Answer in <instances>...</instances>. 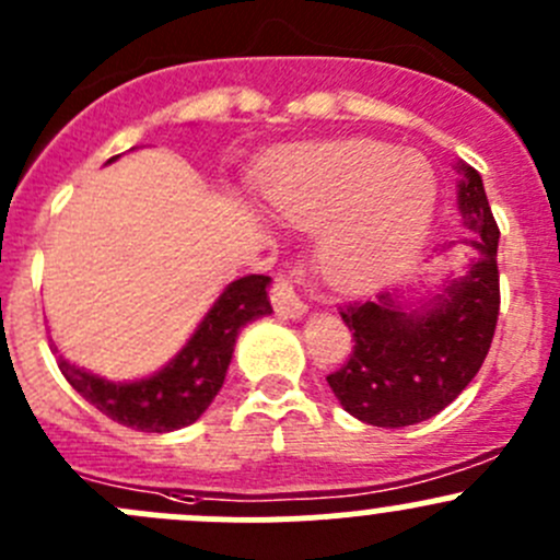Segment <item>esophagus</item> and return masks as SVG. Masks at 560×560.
I'll use <instances>...</instances> for the list:
<instances>
[{"label":"esophagus","mask_w":560,"mask_h":560,"mask_svg":"<svg viewBox=\"0 0 560 560\" xmlns=\"http://www.w3.org/2000/svg\"><path fill=\"white\" fill-rule=\"evenodd\" d=\"M270 303H273L276 314L284 316V319H298V316L308 312V306L301 301V295L295 292L292 281L284 279V276H276L273 279V287H270Z\"/></svg>","instance_id":"1"}]
</instances>
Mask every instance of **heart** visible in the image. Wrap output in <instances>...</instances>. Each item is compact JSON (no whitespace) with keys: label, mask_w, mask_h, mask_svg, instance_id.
<instances>
[{"label":"heart","mask_w":560,"mask_h":560,"mask_svg":"<svg viewBox=\"0 0 560 560\" xmlns=\"http://www.w3.org/2000/svg\"><path fill=\"white\" fill-rule=\"evenodd\" d=\"M436 195L425 156L358 138L298 151L259 184L276 217L320 230L319 268L343 290H371L400 273L431 233Z\"/></svg>","instance_id":"heart-1"}]
</instances>
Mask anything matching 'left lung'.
<instances>
[{"instance_id":"1","label":"left lung","mask_w":560,"mask_h":560,"mask_svg":"<svg viewBox=\"0 0 560 560\" xmlns=\"http://www.w3.org/2000/svg\"><path fill=\"white\" fill-rule=\"evenodd\" d=\"M457 208L474 230L477 259L466 276L411 306L404 292L341 308L354 347L327 376L343 409L376 428L431 420L477 376L499 322V224L479 173L457 165Z\"/></svg>"}]
</instances>
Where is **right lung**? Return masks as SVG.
<instances>
[{
    "instance_id": "obj_1",
    "label": "right lung",
    "mask_w": 560,
    "mask_h": 560,
    "mask_svg": "<svg viewBox=\"0 0 560 560\" xmlns=\"http://www.w3.org/2000/svg\"><path fill=\"white\" fill-rule=\"evenodd\" d=\"M268 284V276L252 273L224 287L186 347L154 376L138 382H107L59 358L61 374L72 389L118 425L143 433H167L191 425L222 389L241 327L273 312Z\"/></svg>"
}]
</instances>
